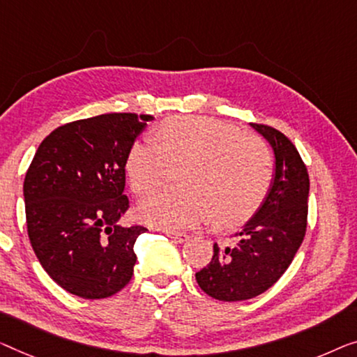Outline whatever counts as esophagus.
<instances>
[{
	"mask_svg": "<svg viewBox=\"0 0 357 357\" xmlns=\"http://www.w3.org/2000/svg\"><path fill=\"white\" fill-rule=\"evenodd\" d=\"M167 236L174 238V241H176V242H185L189 238V234L178 232V231H167Z\"/></svg>",
	"mask_w": 357,
	"mask_h": 357,
	"instance_id": "1",
	"label": "esophagus"
}]
</instances>
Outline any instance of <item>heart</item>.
<instances>
[{
  "label": "heart",
  "mask_w": 357,
  "mask_h": 357,
  "mask_svg": "<svg viewBox=\"0 0 357 357\" xmlns=\"http://www.w3.org/2000/svg\"><path fill=\"white\" fill-rule=\"evenodd\" d=\"M172 165H183V188L149 197L137 215L149 226L183 229L208 221L221 229L247 222L273 183V157L257 136L213 116L178 115L158 125L155 137L132 142L125 157L131 189L144 197L167 183Z\"/></svg>",
  "instance_id": "heart-1"
}]
</instances>
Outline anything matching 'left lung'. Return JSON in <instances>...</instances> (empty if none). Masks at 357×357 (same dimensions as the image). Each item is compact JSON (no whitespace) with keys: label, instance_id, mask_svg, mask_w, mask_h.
Wrapping results in <instances>:
<instances>
[{"label":"left lung","instance_id":"obj_1","mask_svg":"<svg viewBox=\"0 0 357 357\" xmlns=\"http://www.w3.org/2000/svg\"><path fill=\"white\" fill-rule=\"evenodd\" d=\"M252 126L274 151L275 168L263 205L250 218L232 247L213 245L211 261L195 273L197 284L220 301H243L261 295L285 273L307 226L310 176L296 147L268 125Z\"/></svg>","mask_w":357,"mask_h":357}]
</instances>
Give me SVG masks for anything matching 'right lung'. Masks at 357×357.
I'll list each match as a JSON object with an SVG mask.
<instances>
[{"label": "right lung", "instance_id": "obj_1", "mask_svg": "<svg viewBox=\"0 0 357 357\" xmlns=\"http://www.w3.org/2000/svg\"><path fill=\"white\" fill-rule=\"evenodd\" d=\"M151 115L104 114L56 128L26 169L24 200L33 252L50 278L88 300L131 280L135 242L147 229L121 227L130 206L125 157Z\"/></svg>", "mask_w": 357, "mask_h": 357}]
</instances>
